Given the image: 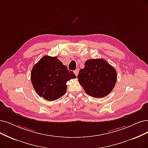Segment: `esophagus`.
<instances>
[{"mask_svg":"<svg viewBox=\"0 0 148 148\" xmlns=\"http://www.w3.org/2000/svg\"><path fill=\"white\" fill-rule=\"evenodd\" d=\"M74 73L75 74L76 76H78V73H79V69H76V70H75Z\"/></svg>","mask_w":148,"mask_h":148,"instance_id":"esophagus-1","label":"esophagus"}]
</instances>
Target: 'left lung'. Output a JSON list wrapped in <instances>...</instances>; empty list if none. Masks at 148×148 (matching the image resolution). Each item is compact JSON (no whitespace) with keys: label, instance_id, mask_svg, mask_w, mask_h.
Here are the masks:
<instances>
[{"label":"left lung","instance_id":"left-lung-1","mask_svg":"<svg viewBox=\"0 0 148 148\" xmlns=\"http://www.w3.org/2000/svg\"><path fill=\"white\" fill-rule=\"evenodd\" d=\"M78 81L86 93L94 98L107 96L113 90L117 78L115 69L103 59L87 60L80 69Z\"/></svg>","mask_w":148,"mask_h":148}]
</instances>
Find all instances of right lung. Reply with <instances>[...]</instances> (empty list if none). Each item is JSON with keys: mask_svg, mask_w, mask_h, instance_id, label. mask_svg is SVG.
Wrapping results in <instances>:
<instances>
[{"mask_svg": "<svg viewBox=\"0 0 148 148\" xmlns=\"http://www.w3.org/2000/svg\"><path fill=\"white\" fill-rule=\"evenodd\" d=\"M76 78L57 57L45 56L33 66L31 80L39 96L48 101L58 99L66 93L67 82Z\"/></svg>", "mask_w": 148, "mask_h": 148, "instance_id": "obj_1", "label": "right lung"}]
</instances>
